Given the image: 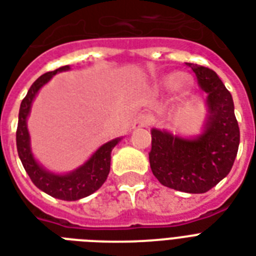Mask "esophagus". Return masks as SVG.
<instances>
[{
	"label": "esophagus",
	"mask_w": 256,
	"mask_h": 256,
	"mask_svg": "<svg viewBox=\"0 0 256 256\" xmlns=\"http://www.w3.org/2000/svg\"><path fill=\"white\" fill-rule=\"evenodd\" d=\"M150 124V118H148V116H146V114H138V118H134V130H138V128H144V126H146Z\"/></svg>",
	"instance_id": "1"
}]
</instances>
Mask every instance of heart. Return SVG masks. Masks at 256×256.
<instances>
[{"mask_svg": "<svg viewBox=\"0 0 256 256\" xmlns=\"http://www.w3.org/2000/svg\"><path fill=\"white\" fill-rule=\"evenodd\" d=\"M171 84L172 92L175 96H182L188 88V77L186 74H176L172 78H164L163 85Z\"/></svg>", "mask_w": 256, "mask_h": 256, "instance_id": "b5f03b06", "label": "heart"}]
</instances>
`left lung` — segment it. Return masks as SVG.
I'll return each instance as SVG.
<instances>
[{
  "label": "left lung",
  "mask_w": 256,
  "mask_h": 256,
  "mask_svg": "<svg viewBox=\"0 0 256 256\" xmlns=\"http://www.w3.org/2000/svg\"><path fill=\"white\" fill-rule=\"evenodd\" d=\"M206 93L207 118L194 138H182L152 128L150 164L160 183L176 191L204 194L228 175L236 158L240 132L234 101L216 73L186 62Z\"/></svg>",
  "instance_id": "left-lung-1"
}]
</instances>
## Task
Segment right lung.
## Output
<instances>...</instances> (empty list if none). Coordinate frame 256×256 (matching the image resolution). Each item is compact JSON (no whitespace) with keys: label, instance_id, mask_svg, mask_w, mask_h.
Returning a JSON list of instances; mask_svg holds the SVG:
<instances>
[{"label":"right lung","instance_id":"1","mask_svg":"<svg viewBox=\"0 0 256 256\" xmlns=\"http://www.w3.org/2000/svg\"><path fill=\"white\" fill-rule=\"evenodd\" d=\"M69 69L70 66L65 65L53 72L45 73L33 82L20 106L16 142H17V152H18L21 163L36 187L56 199L73 202V200L82 199V198L92 195L93 192H96L104 184L110 170L112 150L122 138H116L102 144L82 166L66 174H54V172L48 171L46 168H44L36 160L32 152L30 134H29L26 124L32 104L37 93L40 92V89L56 73L65 72Z\"/></svg>","mask_w":256,"mask_h":256}]
</instances>
